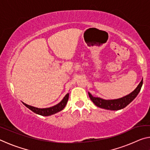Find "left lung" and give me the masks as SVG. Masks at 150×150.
I'll use <instances>...</instances> for the list:
<instances>
[{
  "instance_id": "1",
  "label": "left lung",
  "mask_w": 150,
  "mask_h": 150,
  "mask_svg": "<svg viewBox=\"0 0 150 150\" xmlns=\"http://www.w3.org/2000/svg\"><path fill=\"white\" fill-rule=\"evenodd\" d=\"M142 84H143V79L141 81L138 87H136L133 92H132L130 94L126 95V96H124L122 98H118V99L105 100L98 97H95L89 93H88V96H89L91 100L93 101V103L96 106H97L98 107L105 108L106 110H118L125 108L127 105H129L136 97L141 90Z\"/></svg>"
}]
</instances>
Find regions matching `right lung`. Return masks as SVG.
Returning a JSON list of instances; mask_svg holds the SVG:
<instances>
[{
	"label": "right lung",
	"mask_w": 150,
	"mask_h": 150,
	"mask_svg": "<svg viewBox=\"0 0 150 150\" xmlns=\"http://www.w3.org/2000/svg\"><path fill=\"white\" fill-rule=\"evenodd\" d=\"M68 98H69V93H67V95L65 96V97L63 98V99L61 101L59 104H57V105H56L55 106H52V107L46 108H35L34 106L28 105L24 103L23 104L26 106L27 108H28L30 110H31L32 111L38 114V115L46 116L54 115V114L62 110L63 109L65 108L66 105H67Z\"/></svg>",
	"instance_id": "right-lung-1"
}]
</instances>
